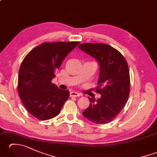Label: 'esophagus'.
I'll return each mask as SVG.
<instances>
[{
	"label": "esophagus",
	"instance_id": "obj_1",
	"mask_svg": "<svg viewBox=\"0 0 157 157\" xmlns=\"http://www.w3.org/2000/svg\"><path fill=\"white\" fill-rule=\"evenodd\" d=\"M80 96V94L76 92H70V96H71V97H78V96Z\"/></svg>",
	"mask_w": 157,
	"mask_h": 157
}]
</instances>
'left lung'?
<instances>
[{
  "label": "left lung",
  "mask_w": 157,
  "mask_h": 157,
  "mask_svg": "<svg viewBox=\"0 0 157 157\" xmlns=\"http://www.w3.org/2000/svg\"><path fill=\"white\" fill-rule=\"evenodd\" d=\"M78 47L96 59L100 66L96 92L101 95L96 100L88 97L90 106L82 114L97 124L113 121L127 103L130 88L129 70L121 53L108 44L84 43Z\"/></svg>",
  "instance_id": "obj_1"
}]
</instances>
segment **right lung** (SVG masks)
<instances>
[{"label":"right lung","mask_w":157,"mask_h":157,"mask_svg":"<svg viewBox=\"0 0 157 157\" xmlns=\"http://www.w3.org/2000/svg\"><path fill=\"white\" fill-rule=\"evenodd\" d=\"M79 42H44L26 55L20 66L17 90L26 110L42 121L57 116L69 92L59 89L52 79L66 56Z\"/></svg>","instance_id":"add662e5"}]
</instances>
